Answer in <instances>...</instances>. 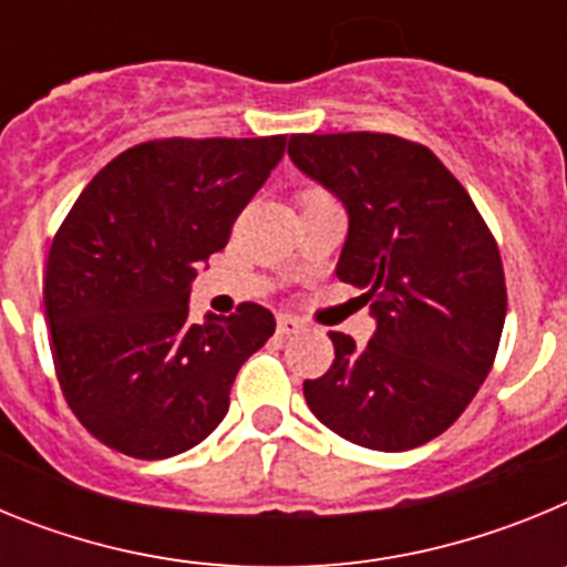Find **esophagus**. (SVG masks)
Instances as JSON below:
<instances>
[{
  "mask_svg": "<svg viewBox=\"0 0 567 567\" xmlns=\"http://www.w3.org/2000/svg\"><path fill=\"white\" fill-rule=\"evenodd\" d=\"M300 329H303V323H300L298 318H292V315H280V318H278V334H280V338L298 334Z\"/></svg>",
  "mask_w": 567,
  "mask_h": 567,
  "instance_id": "34e87169",
  "label": "esophagus"
}]
</instances>
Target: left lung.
I'll return each instance as SVG.
<instances>
[{
  "mask_svg": "<svg viewBox=\"0 0 567 567\" xmlns=\"http://www.w3.org/2000/svg\"><path fill=\"white\" fill-rule=\"evenodd\" d=\"M289 158L349 213L338 275L365 289L378 332H329L334 360L303 398L320 423L374 452L443 434L488 378L503 338V258L463 184L392 133H298Z\"/></svg>",
  "mask_w": 567,
  "mask_h": 567,
  "instance_id": "left-lung-1",
  "label": "left lung"
}]
</instances>
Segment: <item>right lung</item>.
Listing matches in <instances>:
<instances>
[{
	"mask_svg": "<svg viewBox=\"0 0 567 567\" xmlns=\"http://www.w3.org/2000/svg\"><path fill=\"white\" fill-rule=\"evenodd\" d=\"M287 135L153 138L93 175L50 244L44 318L70 412L107 449L164 460L224 420L275 332L258 303L189 320L195 269L284 158Z\"/></svg>",
	"mask_w": 567,
	"mask_h": 567,
	"instance_id": "add662e5",
	"label": "right lung"
}]
</instances>
